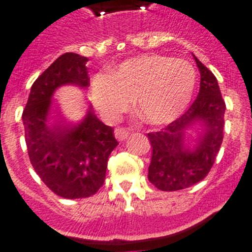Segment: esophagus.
Masks as SVG:
<instances>
[{
    "instance_id": "34e87169",
    "label": "esophagus",
    "mask_w": 252,
    "mask_h": 252,
    "mask_svg": "<svg viewBox=\"0 0 252 252\" xmlns=\"http://www.w3.org/2000/svg\"><path fill=\"white\" fill-rule=\"evenodd\" d=\"M130 135V131L125 127H116L115 128V137L119 141H124V140L127 139V136Z\"/></svg>"
}]
</instances>
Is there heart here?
<instances>
[{
    "label": "heart",
    "instance_id": "1",
    "mask_svg": "<svg viewBox=\"0 0 252 252\" xmlns=\"http://www.w3.org/2000/svg\"><path fill=\"white\" fill-rule=\"evenodd\" d=\"M197 87V72L186 60L144 54L125 60L110 74H97L91 82V99L107 120L128 110L132 98L137 111L151 125L174 121L190 103Z\"/></svg>",
    "mask_w": 252,
    "mask_h": 252
}]
</instances>
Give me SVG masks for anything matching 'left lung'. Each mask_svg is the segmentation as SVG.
<instances>
[{
    "mask_svg": "<svg viewBox=\"0 0 252 252\" xmlns=\"http://www.w3.org/2000/svg\"><path fill=\"white\" fill-rule=\"evenodd\" d=\"M194 57V55H193ZM201 86L197 98L179 119L158 132L148 133L153 155L148 178L164 192L189 188L207 177L213 166L224 127V104L213 73L194 57ZM200 127L196 144L188 147L185 133Z\"/></svg>",
    "mask_w": 252,
    "mask_h": 252,
    "instance_id": "1",
    "label": "left lung"
}]
</instances>
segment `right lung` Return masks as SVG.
<instances>
[{
  "mask_svg": "<svg viewBox=\"0 0 252 252\" xmlns=\"http://www.w3.org/2000/svg\"><path fill=\"white\" fill-rule=\"evenodd\" d=\"M88 58L74 53L60 55L31 87L22 112L30 161L45 186L66 199L87 198L103 186L107 160L119 145L113 128L92 111L78 124L62 120L53 94L65 84L87 90Z\"/></svg>",
  "mask_w": 252,
  "mask_h": 252,
  "instance_id": "obj_1",
  "label": "right lung"
}]
</instances>
